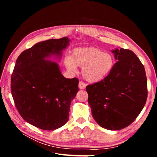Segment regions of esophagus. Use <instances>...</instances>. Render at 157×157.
Here are the masks:
<instances>
[{
	"mask_svg": "<svg viewBox=\"0 0 157 157\" xmlns=\"http://www.w3.org/2000/svg\"><path fill=\"white\" fill-rule=\"evenodd\" d=\"M78 88L81 90H84L85 88H86V84L84 83L82 81H80L78 83Z\"/></svg>",
	"mask_w": 157,
	"mask_h": 157,
	"instance_id": "obj_1",
	"label": "esophagus"
}]
</instances>
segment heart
<instances>
[{
  "mask_svg": "<svg viewBox=\"0 0 157 157\" xmlns=\"http://www.w3.org/2000/svg\"><path fill=\"white\" fill-rule=\"evenodd\" d=\"M66 68L71 72H76L77 66L82 67L84 78L90 82L100 81L106 77L114 65L113 56L93 47L75 48L71 57L64 59Z\"/></svg>",
  "mask_w": 157,
  "mask_h": 157,
  "instance_id": "1",
  "label": "heart"
}]
</instances>
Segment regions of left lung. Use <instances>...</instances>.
I'll use <instances>...</instances> for the list:
<instances>
[{
  "instance_id": "1",
  "label": "left lung",
  "mask_w": 157,
  "mask_h": 157,
  "mask_svg": "<svg viewBox=\"0 0 157 157\" xmlns=\"http://www.w3.org/2000/svg\"><path fill=\"white\" fill-rule=\"evenodd\" d=\"M111 52L117 62L103 80L86 90L94 119L103 128L118 130L131 124L144 107L147 81L144 66L134 52Z\"/></svg>"
}]
</instances>
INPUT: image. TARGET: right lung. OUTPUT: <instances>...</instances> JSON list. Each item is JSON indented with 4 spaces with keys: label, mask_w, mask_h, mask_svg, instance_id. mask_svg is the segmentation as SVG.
<instances>
[{
    "label": "right lung",
    "mask_w": 157,
    "mask_h": 157,
    "mask_svg": "<svg viewBox=\"0 0 157 157\" xmlns=\"http://www.w3.org/2000/svg\"><path fill=\"white\" fill-rule=\"evenodd\" d=\"M67 37L38 42L20 54L11 77V92L26 122L44 130L63 126L69 119L71 101L78 92V79L66 78L52 56L61 58Z\"/></svg>",
    "instance_id": "obj_1"
}]
</instances>
